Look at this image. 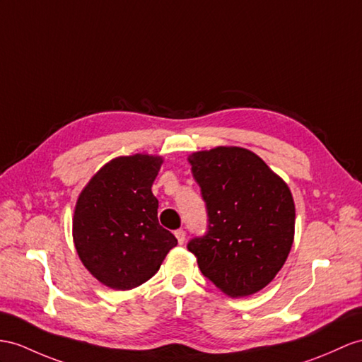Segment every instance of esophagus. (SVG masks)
Wrapping results in <instances>:
<instances>
[{"instance_id":"esophagus-1","label":"esophagus","mask_w":362,"mask_h":362,"mask_svg":"<svg viewBox=\"0 0 362 362\" xmlns=\"http://www.w3.org/2000/svg\"><path fill=\"white\" fill-rule=\"evenodd\" d=\"M175 236H176V240H178L180 244H184V241H186V232H184L182 228L175 230Z\"/></svg>"}]
</instances>
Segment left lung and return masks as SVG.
<instances>
[{"mask_svg":"<svg viewBox=\"0 0 362 362\" xmlns=\"http://www.w3.org/2000/svg\"><path fill=\"white\" fill-rule=\"evenodd\" d=\"M209 232L187 249L209 281L232 298L259 292L284 266L295 236L286 181L249 148L218 146L189 155Z\"/></svg>","mask_w":362,"mask_h":362,"instance_id":"left-lung-1","label":"left lung"}]
</instances>
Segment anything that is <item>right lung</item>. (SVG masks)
Returning a JSON list of instances; mask_svg holds the SVG:
<instances>
[{
    "instance_id": "right-lung-1",
    "label": "right lung",
    "mask_w": 362,
    "mask_h": 362,
    "mask_svg": "<svg viewBox=\"0 0 362 362\" xmlns=\"http://www.w3.org/2000/svg\"><path fill=\"white\" fill-rule=\"evenodd\" d=\"M163 156L113 158L79 193L72 219L79 259L101 284L135 288L160 270L178 241L158 223L152 184Z\"/></svg>"
}]
</instances>
